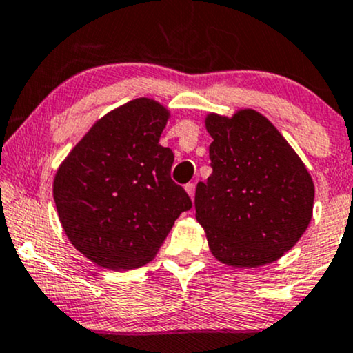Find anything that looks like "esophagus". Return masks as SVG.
<instances>
[{
    "instance_id": "esophagus-1",
    "label": "esophagus",
    "mask_w": 353,
    "mask_h": 353,
    "mask_svg": "<svg viewBox=\"0 0 353 353\" xmlns=\"http://www.w3.org/2000/svg\"><path fill=\"white\" fill-rule=\"evenodd\" d=\"M185 192L189 194L190 199H194V192H196V184H194V182H189V184H185Z\"/></svg>"
}]
</instances>
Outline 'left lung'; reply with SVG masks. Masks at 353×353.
Wrapping results in <instances>:
<instances>
[{
  "mask_svg": "<svg viewBox=\"0 0 353 353\" xmlns=\"http://www.w3.org/2000/svg\"><path fill=\"white\" fill-rule=\"evenodd\" d=\"M212 174L196 188V219L222 264L259 267L277 261L309 228L314 182L267 117L242 109L209 114Z\"/></svg>",
  "mask_w": 353,
  "mask_h": 353,
  "instance_id": "obj_1",
  "label": "left lung"
}]
</instances>
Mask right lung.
Returning <instances> with one entry per match:
<instances>
[{
    "label": "right lung",
    "instance_id": "obj_1",
    "mask_svg": "<svg viewBox=\"0 0 353 353\" xmlns=\"http://www.w3.org/2000/svg\"><path fill=\"white\" fill-rule=\"evenodd\" d=\"M168 109L139 98L92 125L56 172V209L71 244L112 270L152 261L174 221L192 208L159 144Z\"/></svg>",
    "mask_w": 353,
    "mask_h": 353
}]
</instances>
